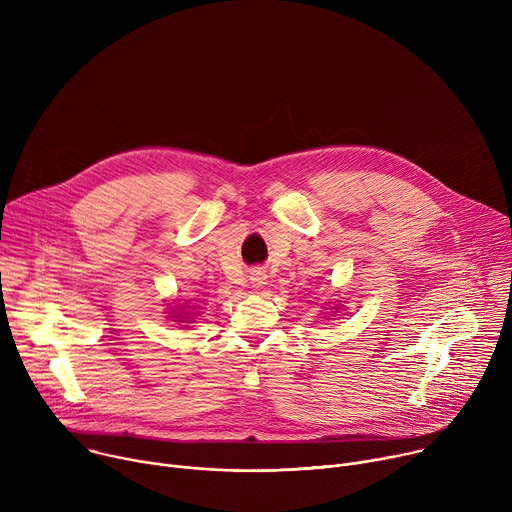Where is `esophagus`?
Wrapping results in <instances>:
<instances>
[{"instance_id":"1","label":"esophagus","mask_w":512,"mask_h":512,"mask_svg":"<svg viewBox=\"0 0 512 512\" xmlns=\"http://www.w3.org/2000/svg\"><path fill=\"white\" fill-rule=\"evenodd\" d=\"M251 283H253L255 287H261V285L265 283V273H263V271H253V273H251Z\"/></svg>"}]
</instances>
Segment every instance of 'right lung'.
I'll return each mask as SVG.
<instances>
[{
    "mask_svg": "<svg viewBox=\"0 0 512 512\" xmlns=\"http://www.w3.org/2000/svg\"><path fill=\"white\" fill-rule=\"evenodd\" d=\"M174 318H178V316H174ZM182 318H184V316H182Z\"/></svg>",
    "mask_w": 512,
    "mask_h": 512,
    "instance_id": "add662e5",
    "label": "right lung"
}]
</instances>
